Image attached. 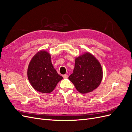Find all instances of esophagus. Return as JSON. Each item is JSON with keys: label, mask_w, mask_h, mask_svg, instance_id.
<instances>
[{"label": "esophagus", "mask_w": 132, "mask_h": 132, "mask_svg": "<svg viewBox=\"0 0 132 132\" xmlns=\"http://www.w3.org/2000/svg\"><path fill=\"white\" fill-rule=\"evenodd\" d=\"M68 77V75L67 74H64V75H63V77L64 78H67Z\"/></svg>", "instance_id": "obj_1"}]
</instances>
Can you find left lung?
I'll list each match as a JSON object with an SVG mask.
<instances>
[{"instance_id": "obj_1", "label": "left lung", "mask_w": 132, "mask_h": 132, "mask_svg": "<svg viewBox=\"0 0 132 132\" xmlns=\"http://www.w3.org/2000/svg\"><path fill=\"white\" fill-rule=\"evenodd\" d=\"M102 75L100 63L94 55L85 53L76 58L73 73L68 79L79 93L86 94L100 85Z\"/></svg>"}]
</instances>
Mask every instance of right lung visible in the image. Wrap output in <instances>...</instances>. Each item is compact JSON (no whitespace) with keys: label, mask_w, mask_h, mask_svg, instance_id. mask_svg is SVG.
I'll use <instances>...</instances> for the list:
<instances>
[{"label":"right lung","mask_w":132,"mask_h":132,"mask_svg":"<svg viewBox=\"0 0 132 132\" xmlns=\"http://www.w3.org/2000/svg\"><path fill=\"white\" fill-rule=\"evenodd\" d=\"M27 77L34 88L42 93H50L63 77L54 68L51 55L45 51L36 54L27 69Z\"/></svg>","instance_id":"right-lung-1"}]
</instances>
